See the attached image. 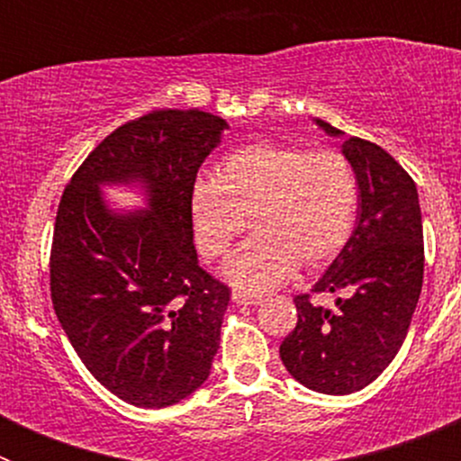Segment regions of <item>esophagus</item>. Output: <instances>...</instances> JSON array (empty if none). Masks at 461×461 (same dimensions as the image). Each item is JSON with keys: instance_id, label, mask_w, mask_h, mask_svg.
I'll list each match as a JSON object with an SVG mask.
<instances>
[{"instance_id": "obj_1", "label": "esophagus", "mask_w": 461, "mask_h": 461, "mask_svg": "<svg viewBox=\"0 0 461 461\" xmlns=\"http://www.w3.org/2000/svg\"><path fill=\"white\" fill-rule=\"evenodd\" d=\"M233 303L235 304H260V297L258 295H247V293H233Z\"/></svg>"}]
</instances>
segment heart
<instances>
[{"label":"heart","instance_id":"obj_1","mask_svg":"<svg viewBox=\"0 0 461 461\" xmlns=\"http://www.w3.org/2000/svg\"><path fill=\"white\" fill-rule=\"evenodd\" d=\"M189 212L203 258L217 260L247 228L256 233L230 254L226 276L244 291H270L297 266L335 258L353 233L357 177L332 149L309 152L281 140H254L223 158L219 177L191 185Z\"/></svg>","mask_w":461,"mask_h":461}]
</instances>
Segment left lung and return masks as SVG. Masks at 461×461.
I'll list each match as a JSON object with an SVG mask.
<instances>
[{
    "mask_svg": "<svg viewBox=\"0 0 461 461\" xmlns=\"http://www.w3.org/2000/svg\"><path fill=\"white\" fill-rule=\"evenodd\" d=\"M316 124L341 136L328 122ZM357 177L356 230L312 293H332L325 309L312 295L293 297L297 323L279 356L295 381L325 394H351L378 378L404 344L422 291L425 244L418 189L376 142L341 145Z\"/></svg>",
    "mask_w": 461,
    "mask_h": 461,
    "instance_id": "left-lung-1",
    "label": "left lung"
}]
</instances>
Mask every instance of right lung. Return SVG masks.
I'll return each mask as SVG.
<instances>
[{"label":"right lung","mask_w":461,"mask_h":461,"mask_svg":"<svg viewBox=\"0 0 461 461\" xmlns=\"http://www.w3.org/2000/svg\"><path fill=\"white\" fill-rule=\"evenodd\" d=\"M228 129L203 110H152L89 152L57 207L50 297L92 376L140 409L210 376L230 291L198 266L189 194ZM138 181L149 210L113 212L101 184Z\"/></svg>","instance_id":"add662e5"}]
</instances>
